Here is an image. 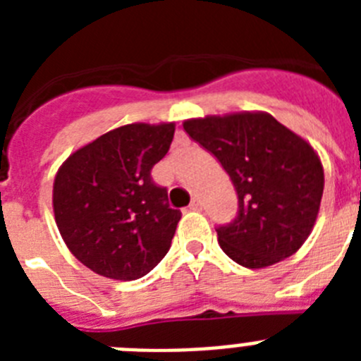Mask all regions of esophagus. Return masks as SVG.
<instances>
[{
	"mask_svg": "<svg viewBox=\"0 0 361 361\" xmlns=\"http://www.w3.org/2000/svg\"><path fill=\"white\" fill-rule=\"evenodd\" d=\"M188 208H190L191 212H200V209H202V204H200V200L193 199V200H191L190 206H188Z\"/></svg>",
	"mask_w": 361,
	"mask_h": 361,
	"instance_id": "obj_1",
	"label": "esophagus"
}]
</instances>
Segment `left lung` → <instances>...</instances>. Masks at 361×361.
<instances>
[{
  "mask_svg": "<svg viewBox=\"0 0 361 361\" xmlns=\"http://www.w3.org/2000/svg\"><path fill=\"white\" fill-rule=\"evenodd\" d=\"M183 126L237 190L238 215L216 228L222 251L250 269L295 255L314 228L324 195L314 148L267 111L206 116Z\"/></svg>",
  "mask_w": 361,
  "mask_h": 361,
  "instance_id": "8db88e82",
  "label": "left lung"
}]
</instances>
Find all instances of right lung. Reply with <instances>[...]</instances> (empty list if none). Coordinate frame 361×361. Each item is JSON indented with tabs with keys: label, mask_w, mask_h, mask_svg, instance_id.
Returning <instances> with one entry per match:
<instances>
[{
	"label": "right lung",
	"mask_w": 361,
	"mask_h": 361,
	"mask_svg": "<svg viewBox=\"0 0 361 361\" xmlns=\"http://www.w3.org/2000/svg\"><path fill=\"white\" fill-rule=\"evenodd\" d=\"M173 133L175 123L119 126L75 149L57 170V229L70 253L97 275L141 279L170 250L180 212L152 180V168Z\"/></svg>",
	"instance_id": "1"
}]
</instances>
